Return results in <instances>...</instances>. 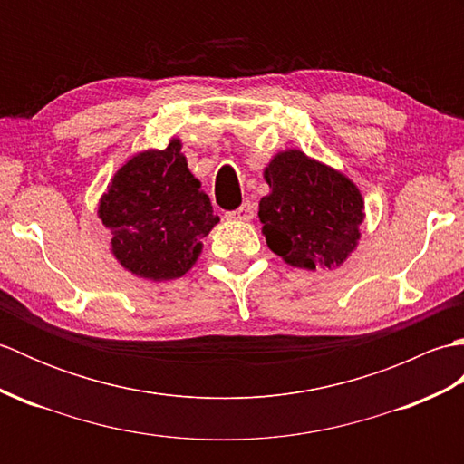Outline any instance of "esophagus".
Here are the masks:
<instances>
[{
	"mask_svg": "<svg viewBox=\"0 0 464 464\" xmlns=\"http://www.w3.org/2000/svg\"><path fill=\"white\" fill-rule=\"evenodd\" d=\"M225 217H227V219H233V221H251L253 219V205L249 201H245L235 211H227Z\"/></svg>",
	"mask_w": 464,
	"mask_h": 464,
	"instance_id": "34e87169",
	"label": "esophagus"
}]
</instances>
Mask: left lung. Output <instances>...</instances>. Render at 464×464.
Listing matches in <instances>:
<instances>
[{"mask_svg":"<svg viewBox=\"0 0 464 464\" xmlns=\"http://www.w3.org/2000/svg\"><path fill=\"white\" fill-rule=\"evenodd\" d=\"M265 179L271 193L259 219L269 249L293 267H339L361 237L364 203L354 183L299 150L275 155Z\"/></svg>","mask_w":464,"mask_h":464,"instance_id":"1","label":"left lung"}]
</instances>
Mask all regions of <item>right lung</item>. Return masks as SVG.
Returning a JSON list of instances; mask_svg holds the SVG:
<instances>
[{
	"instance_id": "1",
	"label": "right lung",
	"mask_w": 464,
	"mask_h": 464,
	"mask_svg": "<svg viewBox=\"0 0 464 464\" xmlns=\"http://www.w3.org/2000/svg\"><path fill=\"white\" fill-rule=\"evenodd\" d=\"M191 175L173 140L161 151L131 157L102 197L100 217L111 231V251L127 271L151 281L183 277L217 225L209 197Z\"/></svg>"
}]
</instances>
